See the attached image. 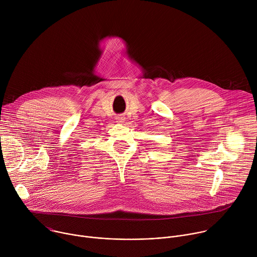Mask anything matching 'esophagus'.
<instances>
[{
    "instance_id": "1",
    "label": "esophagus",
    "mask_w": 257,
    "mask_h": 257,
    "mask_svg": "<svg viewBox=\"0 0 257 257\" xmlns=\"http://www.w3.org/2000/svg\"><path fill=\"white\" fill-rule=\"evenodd\" d=\"M116 120H117L118 123H123V122L125 121V117H123V116H118V117L116 118Z\"/></svg>"
}]
</instances>
